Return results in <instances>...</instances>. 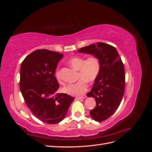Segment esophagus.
<instances>
[{
	"mask_svg": "<svg viewBox=\"0 0 152 152\" xmlns=\"http://www.w3.org/2000/svg\"><path fill=\"white\" fill-rule=\"evenodd\" d=\"M87 98V96L86 95H83V96H78V97H76L75 98V99H84V98Z\"/></svg>",
	"mask_w": 152,
	"mask_h": 152,
	"instance_id": "1",
	"label": "esophagus"
}]
</instances>
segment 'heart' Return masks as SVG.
<instances>
[{"label": "heart", "mask_w": 152, "mask_h": 152, "mask_svg": "<svg viewBox=\"0 0 152 152\" xmlns=\"http://www.w3.org/2000/svg\"><path fill=\"white\" fill-rule=\"evenodd\" d=\"M72 67L78 70L77 79H79L74 84H70L64 87L63 92L66 94L78 96L83 94L87 88V82L89 83L94 82L99 75L101 71V61L96 55H90L85 59L82 56H73L68 61ZM55 77L59 83L63 84L60 70L56 69Z\"/></svg>", "instance_id": "obj_1"}]
</instances>
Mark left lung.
I'll return each mask as SVG.
<instances>
[{
  "instance_id": "8db88e82",
  "label": "left lung",
  "mask_w": 152,
  "mask_h": 152,
  "mask_svg": "<svg viewBox=\"0 0 152 152\" xmlns=\"http://www.w3.org/2000/svg\"><path fill=\"white\" fill-rule=\"evenodd\" d=\"M78 52L96 55L100 59L99 75L87 96L96 100V107L90 111L92 118L97 122L104 121L116 111L124 96L126 84L124 64L117 49L105 43L91 44Z\"/></svg>"
}]
</instances>
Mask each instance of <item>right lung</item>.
Instances as JSON below:
<instances>
[{
    "instance_id": "obj_1",
    "label": "right lung",
    "mask_w": 152,
    "mask_h": 152,
    "mask_svg": "<svg viewBox=\"0 0 152 152\" xmlns=\"http://www.w3.org/2000/svg\"><path fill=\"white\" fill-rule=\"evenodd\" d=\"M63 54L37 49L21 63L20 87L26 104L42 122L54 124L65 118L74 98L56 93L59 87L54 76Z\"/></svg>"
}]
</instances>
